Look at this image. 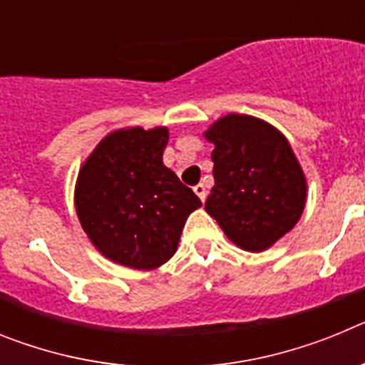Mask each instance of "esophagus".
<instances>
[{"label":"esophagus","mask_w":365,"mask_h":365,"mask_svg":"<svg viewBox=\"0 0 365 365\" xmlns=\"http://www.w3.org/2000/svg\"><path fill=\"white\" fill-rule=\"evenodd\" d=\"M193 192L197 193V197L201 199L202 202H205V199H206V193H208V192H206V186L202 185V182H199V185L195 186V188H193Z\"/></svg>","instance_id":"1"}]
</instances>
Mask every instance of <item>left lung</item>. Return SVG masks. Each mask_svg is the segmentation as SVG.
I'll return each mask as SVG.
<instances>
[{"label": "left lung", "instance_id": "1", "mask_svg": "<svg viewBox=\"0 0 365 365\" xmlns=\"http://www.w3.org/2000/svg\"><path fill=\"white\" fill-rule=\"evenodd\" d=\"M214 180L205 210L228 240L263 252L299 221L307 180L291 144L269 122L230 113L205 131Z\"/></svg>", "mask_w": 365, "mask_h": 365}]
</instances>
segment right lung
Instances as JSON below:
<instances>
[{
	"label": "right lung",
	"mask_w": 365,
	"mask_h": 365,
	"mask_svg": "<svg viewBox=\"0 0 365 365\" xmlns=\"http://www.w3.org/2000/svg\"><path fill=\"white\" fill-rule=\"evenodd\" d=\"M166 128L106 135L82 164L74 188L80 225L102 256L153 270L175 254L180 232L201 201L164 166Z\"/></svg>",
	"instance_id": "1"
}]
</instances>
